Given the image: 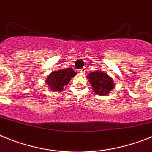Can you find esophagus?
I'll return each instance as SVG.
<instances>
[{"label":"esophagus","instance_id":"obj_1","mask_svg":"<svg viewBox=\"0 0 152 152\" xmlns=\"http://www.w3.org/2000/svg\"><path fill=\"white\" fill-rule=\"evenodd\" d=\"M85 72H86V68H82L81 69H80V72H82V73H84Z\"/></svg>","mask_w":152,"mask_h":152}]
</instances>
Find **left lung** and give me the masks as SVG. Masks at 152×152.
<instances>
[{
  "label": "left lung",
  "instance_id": "obj_1",
  "mask_svg": "<svg viewBox=\"0 0 152 152\" xmlns=\"http://www.w3.org/2000/svg\"><path fill=\"white\" fill-rule=\"evenodd\" d=\"M87 79L91 84L93 92L99 96L108 95L115 86L113 78L104 71L97 70L90 72Z\"/></svg>",
  "mask_w": 152,
  "mask_h": 152
}]
</instances>
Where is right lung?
<instances>
[{"mask_svg":"<svg viewBox=\"0 0 152 152\" xmlns=\"http://www.w3.org/2000/svg\"><path fill=\"white\" fill-rule=\"evenodd\" d=\"M76 75L73 69L66 68L50 72L46 80L49 89L54 92H61L64 86H66L72 78Z\"/></svg>","mask_w":152,"mask_h":152,"instance_id":"obj_1","label":"right lung"}]
</instances>
